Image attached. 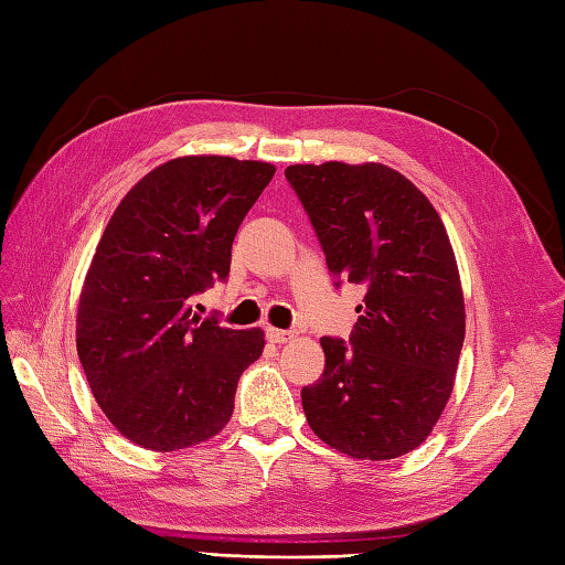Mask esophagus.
<instances>
[{
	"label": "esophagus",
	"mask_w": 565,
	"mask_h": 565,
	"mask_svg": "<svg viewBox=\"0 0 565 565\" xmlns=\"http://www.w3.org/2000/svg\"><path fill=\"white\" fill-rule=\"evenodd\" d=\"M296 334L291 330H279V328H267V340L274 344H284V342H291Z\"/></svg>",
	"instance_id": "34e87169"
}]
</instances>
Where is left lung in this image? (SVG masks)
<instances>
[{
    "label": "left lung",
    "mask_w": 565,
    "mask_h": 565,
    "mask_svg": "<svg viewBox=\"0 0 565 565\" xmlns=\"http://www.w3.org/2000/svg\"><path fill=\"white\" fill-rule=\"evenodd\" d=\"M338 279L362 286L352 347L322 338V376L301 391L310 429L352 459L417 449L447 407L466 334L447 227L411 179L386 164H291Z\"/></svg>",
    "instance_id": "1"
}]
</instances>
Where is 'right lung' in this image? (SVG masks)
<instances>
[{
  "label": "right lung",
  "mask_w": 565,
  "mask_h": 565,
  "mask_svg": "<svg viewBox=\"0 0 565 565\" xmlns=\"http://www.w3.org/2000/svg\"><path fill=\"white\" fill-rule=\"evenodd\" d=\"M276 167L184 154L118 203L84 276L77 354L109 423L142 449L177 451L218 435L264 330L191 313L189 298L231 271L239 223Z\"/></svg>",
  "instance_id": "1"
}]
</instances>
